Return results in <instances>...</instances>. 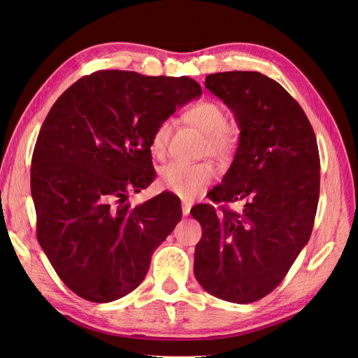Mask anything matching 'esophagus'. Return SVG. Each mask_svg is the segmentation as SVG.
Returning a JSON list of instances; mask_svg holds the SVG:
<instances>
[{"mask_svg": "<svg viewBox=\"0 0 358 358\" xmlns=\"http://www.w3.org/2000/svg\"><path fill=\"white\" fill-rule=\"evenodd\" d=\"M191 208H192V201L182 200V213H183V216H188L189 215Z\"/></svg>", "mask_w": 358, "mask_h": 358, "instance_id": "1", "label": "esophagus"}]
</instances>
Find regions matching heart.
<instances>
[{"instance_id":"heart-1","label":"heart","mask_w":358,"mask_h":358,"mask_svg":"<svg viewBox=\"0 0 358 358\" xmlns=\"http://www.w3.org/2000/svg\"><path fill=\"white\" fill-rule=\"evenodd\" d=\"M183 121L204 134V152L220 161L230 159L239 145V128L227 121L224 106L213 100H201L189 106L182 115ZM171 134V122L161 121L150 137V152L155 158L166 155ZM216 171L210 162L173 161L159 171V182L166 189L189 200L201 192L215 179Z\"/></svg>"}]
</instances>
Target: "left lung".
<instances>
[{"label": "left lung", "instance_id": "obj_1", "mask_svg": "<svg viewBox=\"0 0 358 358\" xmlns=\"http://www.w3.org/2000/svg\"><path fill=\"white\" fill-rule=\"evenodd\" d=\"M206 88L222 100L241 129L239 146L215 203L245 201L242 212L197 204L201 225L194 275L212 296L252 303L272 292L308 243L320 197L315 133L300 104L258 71L209 74Z\"/></svg>", "mask_w": 358, "mask_h": 358}]
</instances>
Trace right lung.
I'll list each match as a JSON object with an SVG mask.
<instances>
[{
    "label": "right lung",
    "instance_id": "obj_1",
    "mask_svg": "<svg viewBox=\"0 0 358 358\" xmlns=\"http://www.w3.org/2000/svg\"><path fill=\"white\" fill-rule=\"evenodd\" d=\"M200 95L187 76L101 70L52 106L31 161L37 239L62 282L82 299L109 303L136 289L180 221L175 194L161 192L136 208L127 199L155 178V127Z\"/></svg>",
    "mask_w": 358,
    "mask_h": 358
}]
</instances>
